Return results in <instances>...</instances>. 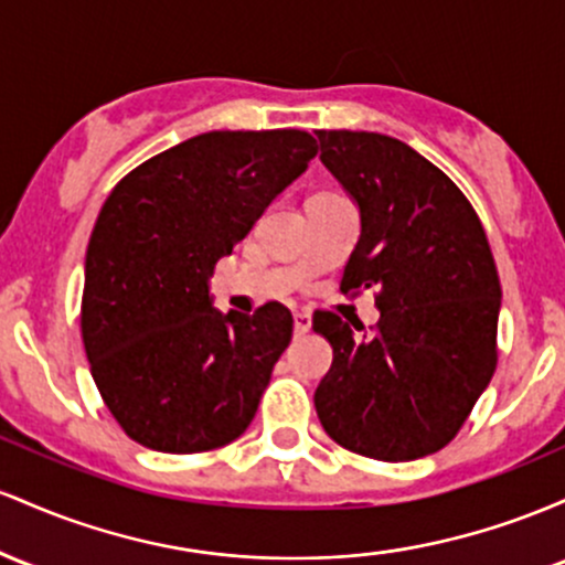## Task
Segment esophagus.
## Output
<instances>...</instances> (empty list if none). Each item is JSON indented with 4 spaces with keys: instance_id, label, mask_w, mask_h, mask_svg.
<instances>
[{
    "instance_id": "obj_1",
    "label": "esophagus",
    "mask_w": 565,
    "mask_h": 565,
    "mask_svg": "<svg viewBox=\"0 0 565 565\" xmlns=\"http://www.w3.org/2000/svg\"><path fill=\"white\" fill-rule=\"evenodd\" d=\"M294 328H296V333H307L309 328H312V315L309 312H303V309H299V312L294 315Z\"/></svg>"
}]
</instances>
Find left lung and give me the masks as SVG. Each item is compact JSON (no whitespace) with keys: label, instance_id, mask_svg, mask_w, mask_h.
Instances as JSON below:
<instances>
[{"label":"left lung","instance_id":"obj_1","mask_svg":"<svg viewBox=\"0 0 565 565\" xmlns=\"http://www.w3.org/2000/svg\"><path fill=\"white\" fill-rule=\"evenodd\" d=\"M315 136L360 213L341 290L379 288L371 339L315 312L312 328L333 347L317 416L354 454L422 459L454 440L497 371V264L478 213L419 151L382 132Z\"/></svg>","mask_w":565,"mask_h":565}]
</instances>
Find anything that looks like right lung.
Segmentation results:
<instances>
[{"instance_id": "right-lung-1", "label": "right lung", "mask_w": 565, "mask_h": 565, "mask_svg": "<svg viewBox=\"0 0 565 565\" xmlns=\"http://www.w3.org/2000/svg\"><path fill=\"white\" fill-rule=\"evenodd\" d=\"M303 130H215L138 164L100 207L85 256L82 341L119 427L151 451L200 454L250 427L294 315L213 307L218 258L307 170Z\"/></svg>"}]
</instances>
